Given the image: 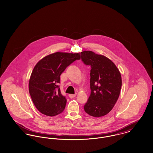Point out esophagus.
Masks as SVG:
<instances>
[{
    "label": "esophagus",
    "mask_w": 153,
    "mask_h": 153,
    "mask_svg": "<svg viewBox=\"0 0 153 153\" xmlns=\"http://www.w3.org/2000/svg\"><path fill=\"white\" fill-rule=\"evenodd\" d=\"M68 96H69V97H70V98L72 99V98H74V97H75L76 96V94H68Z\"/></svg>",
    "instance_id": "obj_1"
}]
</instances>
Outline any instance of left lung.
I'll return each instance as SVG.
<instances>
[{"mask_svg":"<svg viewBox=\"0 0 153 153\" xmlns=\"http://www.w3.org/2000/svg\"><path fill=\"white\" fill-rule=\"evenodd\" d=\"M81 59L91 67V93L84 105L85 111L94 117L104 116L112 110L119 97L122 86L120 72L111 60L93 51H82Z\"/></svg>","mask_w":153,"mask_h":153,"instance_id":"obj_1","label":"left lung"}]
</instances>
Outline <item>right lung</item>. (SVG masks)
I'll return each instance as SVG.
<instances>
[{"instance_id":"1","label":"right lung","mask_w":153,"mask_h":153,"mask_svg":"<svg viewBox=\"0 0 153 153\" xmlns=\"http://www.w3.org/2000/svg\"><path fill=\"white\" fill-rule=\"evenodd\" d=\"M79 53L56 52L43 57L35 66L29 81V92L42 114L53 117L64 111L67 99L57 85L62 72L74 61L79 60Z\"/></svg>"}]
</instances>
